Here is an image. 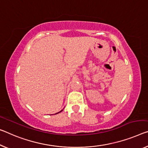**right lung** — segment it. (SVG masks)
<instances>
[{"label":"right lung","instance_id":"add662e5","mask_svg":"<svg viewBox=\"0 0 148 148\" xmlns=\"http://www.w3.org/2000/svg\"><path fill=\"white\" fill-rule=\"evenodd\" d=\"M62 110H61L60 111V112H58V113H56V114H58V113H60V112H61V111H62Z\"/></svg>","mask_w":148,"mask_h":148}]
</instances>
